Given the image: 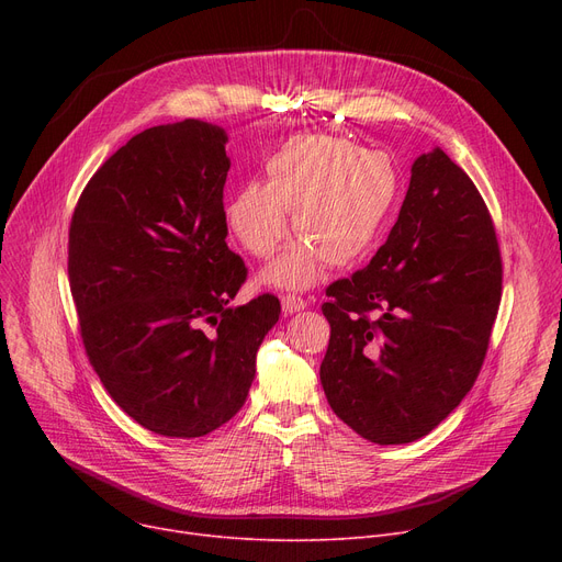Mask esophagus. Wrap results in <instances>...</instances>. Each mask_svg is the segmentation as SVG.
<instances>
[{
	"label": "esophagus",
	"mask_w": 562,
	"mask_h": 562,
	"mask_svg": "<svg viewBox=\"0 0 562 562\" xmlns=\"http://www.w3.org/2000/svg\"><path fill=\"white\" fill-rule=\"evenodd\" d=\"M305 307H307V301L301 299V296H293V293H286V296H282V312L284 314H296Z\"/></svg>",
	"instance_id": "1"
}]
</instances>
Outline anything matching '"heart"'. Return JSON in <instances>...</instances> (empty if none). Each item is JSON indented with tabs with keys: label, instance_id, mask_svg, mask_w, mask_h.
<instances>
[{
	"label": "heart",
	"instance_id": "1",
	"mask_svg": "<svg viewBox=\"0 0 562 562\" xmlns=\"http://www.w3.org/2000/svg\"><path fill=\"white\" fill-rule=\"evenodd\" d=\"M266 182H248L225 206L232 236L250 255L271 257L291 227V244L263 271L284 289H305L321 276L360 261L378 244L398 204L401 177L385 153H367L335 136H296L266 159Z\"/></svg>",
	"mask_w": 562,
	"mask_h": 562
}]
</instances>
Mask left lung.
I'll return each instance as SVG.
<instances>
[{"instance_id": "8db88e82", "label": "left lung", "mask_w": 562, "mask_h": 562, "mask_svg": "<svg viewBox=\"0 0 562 562\" xmlns=\"http://www.w3.org/2000/svg\"><path fill=\"white\" fill-rule=\"evenodd\" d=\"M501 252L469 175L435 147L412 164L385 246L326 289L321 385L375 445L428 435L474 387L501 303Z\"/></svg>"}]
</instances>
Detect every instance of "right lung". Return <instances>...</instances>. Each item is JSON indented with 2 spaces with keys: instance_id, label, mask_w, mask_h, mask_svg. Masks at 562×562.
<instances>
[{
  "instance_id": "obj_1",
  "label": "right lung",
  "mask_w": 562,
  "mask_h": 562,
  "mask_svg": "<svg viewBox=\"0 0 562 562\" xmlns=\"http://www.w3.org/2000/svg\"><path fill=\"white\" fill-rule=\"evenodd\" d=\"M225 143L223 127L193 117L136 134L91 177L70 223L86 356L123 412L164 437H202L244 407L280 318L271 293L229 305L248 269L225 244Z\"/></svg>"
}]
</instances>
